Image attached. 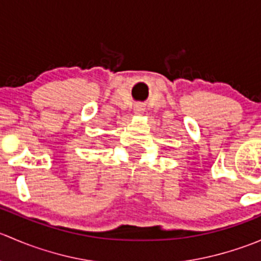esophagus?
<instances>
[{"mask_svg":"<svg viewBox=\"0 0 261 261\" xmlns=\"http://www.w3.org/2000/svg\"><path fill=\"white\" fill-rule=\"evenodd\" d=\"M144 110H145V109H144V106H143V105H136V106L134 107V112H135L136 115H140V114H143V112H144Z\"/></svg>","mask_w":261,"mask_h":261,"instance_id":"34e87169","label":"esophagus"}]
</instances>
